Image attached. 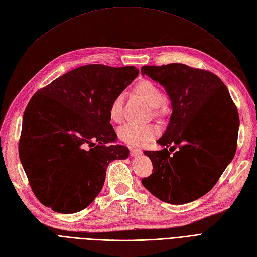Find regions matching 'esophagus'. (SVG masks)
<instances>
[{
	"label": "esophagus",
	"instance_id": "34e87169",
	"mask_svg": "<svg viewBox=\"0 0 257 257\" xmlns=\"http://www.w3.org/2000/svg\"><path fill=\"white\" fill-rule=\"evenodd\" d=\"M142 152L139 149H134V148H131V156L132 157H136L138 155H140Z\"/></svg>",
	"mask_w": 257,
	"mask_h": 257
}]
</instances>
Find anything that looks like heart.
Segmentation results:
<instances>
[{
    "label": "heart",
    "instance_id": "heart-1",
    "mask_svg": "<svg viewBox=\"0 0 257 257\" xmlns=\"http://www.w3.org/2000/svg\"><path fill=\"white\" fill-rule=\"evenodd\" d=\"M134 93L147 104L154 107V115L161 116L166 107L161 103L162 93L160 88L150 80H142L134 86ZM109 117L114 122H121L123 117V97L117 95L109 105ZM158 135V127L153 124H125L119 130V137L132 147H145Z\"/></svg>",
    "mask_w": 257,
    "mask_h": 257
}]
</instances>
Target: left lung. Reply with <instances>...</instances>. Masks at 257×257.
<instances>
[{
  "label": "left lung",
  "mask_w": 257,
  "mask_h": 257,
  "mask_svg": "<svg viewBox=\"0 0 257 257\" xmlns=\"http://www.w3.org/2000/svg\"><path fill=\"white\" fill-rule=\"evenodd\" d=\"M141 74L166 88L172 106L168 127L157 140L164 149L143 152L153 173L141 182L164 202L196 200L216 184L235 155L237 109L227 86L211 71L171 63L142 66Z\"/></svg>",
  "instance_id": "obj_1"
}]
</instances>
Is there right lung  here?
<instances>
[{"label":"right lung","instance_id":"add662e5","mask_svg":"<svg viewBox=\"0 0 257 257\" xmlns=\"http://www.w3.org/2000/svg\"><path fill=\"white\" fill-rule=\"evenodd\" d=\"M135 66L84 65L39 89L23 115L20 160L39 201L71 214L102 190L108 163L130 151L112 145L109 105L134 79Z\"/></svg>","mask_w":257,"mask_h":257}]
</instances>
